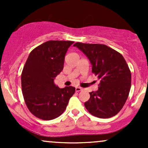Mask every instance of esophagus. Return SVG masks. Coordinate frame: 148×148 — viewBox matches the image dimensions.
Segmentation results:
<instances>
[{
    "mask_svg": "<svg viewBox=\"0 0 148 148\" xmlns=\"http://www.w3.org/2000/svg\"><path fill=\"white\" fill-rule=\"evenodd\" d=\"M75 90H76V92H80V91L82 90V88H80V87H76Z\"/></svg>",
    "mask_w": 148,
    "mask_h": 148,
    "instance_id": "34e87169",
    "label": "esophagus"
}]
</instances>
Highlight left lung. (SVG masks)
<instances>
[{"instance_id":"obj_1","label":"left lung","mask_w":148,"mask_h":148,"mask_svg":"<svg viewBox=\"0 0 148 148\" xmlns=\"http://www.w3.org/2000/svg\"><path fill=\"white\" fill-rule=\"evenodd\" d=\"M77 47L89 59L92 72L100 80L99 87L90 92L84 103L90 114L100 118L114 116L123 108L130 93L132 74L123 56L108 46L76 42Z\"/></svg>"}]
</instances>
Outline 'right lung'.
<instances>
[{
	"label": "right lung",
	"mask_w": 148,
	"mask_h": 148,
	"mask_svg": "<svg viewBox=\"0 0 148 148\" xmlns=\"http://www.w3.org/2000/svg\"><path fill=\"white\" fill-rule=\"evenodd\" d=\"M72 41L51 40L34 49L21 74L25 104L35 116L45 120L58 118L66 109L75 88H60L54 83L62 72L64 56Z\"/></svg>",
	"instance_id": "obj_1"
}]
</instances>
